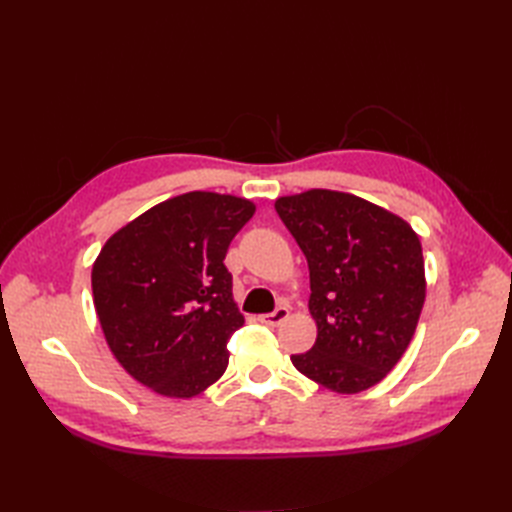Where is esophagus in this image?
I'll return each mask as SVG.
<instances>
[{"instance_id": "1", "label": "esophagus", "mask_w": 512, "mask_h": 512, "mask_svg": "<svg viewBox=\"0 0 512 512\" xmlns=\"http://www.w3.org/2000/svg\"><path fill=\"white\" fill-rule=\"evenodd\" d=\"M288 307H284V305H280L275 309V312H271V314H262V316H258V320L262 322V324H267V327H277V324H282L286 318H288Z\"/></svg>"}]
</instances>
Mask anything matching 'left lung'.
Here are the masks:
<instances>
[{
  "label": "left lung",
  "mask_w": 512,
  "mask_h": 512,
  "mask_svg": "<svg viewBox=\"0 0 512 512\" xmlns=\"http://www.w3.org/2000/svg\"><path fill=\"white\" fill-rule=\"evenodd\" d=\"M309 267L318 337L292 354L303 376L335 393H359L397 365L425 303L421 241L408 222L367 200L309 190L275 200Z\"/></svg>",
  "instance_id": "left-lung-1"
}]
</instances>
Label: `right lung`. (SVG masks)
Segmentation results:
<instances>
[{
    "instance_id": "obj_1",
    "label": "right lung",
    "mask_w": 512,
    "mask_h": 512,
    "mask_svg": "<svg viewBox=\"0 0 512 512\" xmlns=\"http://www.w3.org/2000/svg\"><path fill=\"white\" fill-rule=\"evenodd\" d=\"M254 211L245 198L188 192L104 243L91 271L96 314L115 359L151 391L188 399L226 371L243 316L224 258Z\"/></svg>"
}]
</instances>
